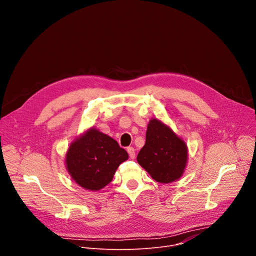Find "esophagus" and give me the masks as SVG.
I'll return each mask as SVG.
<instances>
[{
  "instance_id": "obj_1",
  "label": "esophagus",
  "mask_w": 256,
  "mask_h": 256,
  "mask_svg": "<svg viewBox=\"0 0 256 256\" xmlns=\"http://www.w3.org/2000/svg\"><path fill=\"white\" fill-rule=\"evenodd\" d=\"M128 155H130V159H134V158L136 152H134V149L132 147H128Z\"/></svg>"
}]
</instances>
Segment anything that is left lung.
I'll use <instances>...</instances> for the list:
<instances>
[{"instance_id":"8db88e82","label":"left lung","mask_w":256,"mask_h":256,"mask_svg":"<svg viewBox=\"0 0 256 256\" xmlns=\"http://www.w3.org/2000/svg\"><path fill=\"white\" fill-rule=\"evenodd\" d=\"M188 146L168 126L152 118L146 142L138 154V163L160 184H170L184 174L188 163Z\"/></svg>"}]
</instances>
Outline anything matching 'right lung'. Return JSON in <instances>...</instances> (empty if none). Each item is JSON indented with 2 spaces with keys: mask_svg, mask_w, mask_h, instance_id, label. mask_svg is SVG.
Instances as JSON below:
<instances>
[{
  "mask_svg": "<svg viewBox=\"0 0 256 256\" xmlns=\"http://www.w3.org/2000/svg\"><path fill=\"white\" fill-rule=\"evenodd\" d=\"M128 159L116 140L91 128L78 136L66 154V167L77 184L97 192L114 178L118 166Z\"/></svg>",
  "mask_w": 256,
  "mask_h": 256,
  "instance_id": "add662e5",
  "label": "right lung"
}]
</instances>
